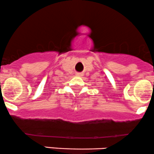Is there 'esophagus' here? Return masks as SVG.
Here are the masks:
<instances>
[{"instance_id": "1", "label": "esophagus", "mask_w": 154, "mask_h": 154, "mask_svg": "<svg viewBox=\"0 0 154 154\" xmlns=\"http://www.w3.org/2000/svg\"><path fill=\"white\" fill-rule=\"evenodd\" d=\"M76 75H78V76H82L83 73H76Z\"/></svg>"}]
</instances>
